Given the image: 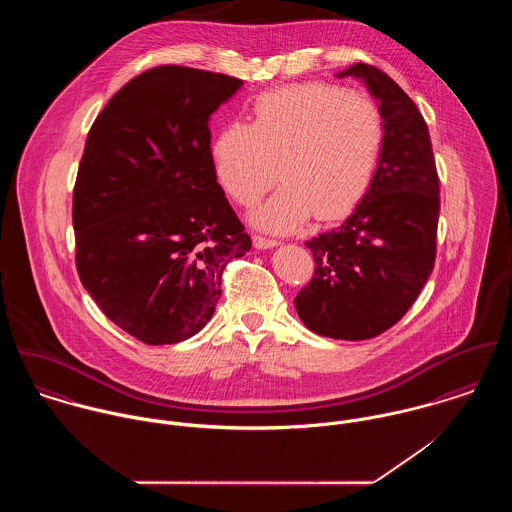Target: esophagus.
Listing matches in <instances>:
<instances>
[{
    "mask_svg": "<svg viewBox=\"0 0 512 512\" xmlns=\"http://www.w3.org/2000/svg\"><path fill=\"white\" fill-rule=\"evenodd\" d=\"M254 248H258V250H268V248H276L280 242L278 240H270V238H266V236H254Z\"/></svg>",
    "mask_w": 512,
    "mask_h": 512,
    "instance_id": "34e87169",
    "label": "esophagus"
}]
</instances>
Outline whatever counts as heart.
Listing matches in <instances>:
<instances>
[{"label": "heart", "mask_w": 512, "mask_h": 512, "mask_svg": "<svg viewBox=\"0 0 512 512\" xmlns=\"http://www.w3.org/2000/svg\"><path fill=\"white\" fill-rule=\"evenodd\" d=\"M384 138V120L372 100L305 82L260 94L250 124L232 120L220 128L211 159L220 185L242 207L254 205L278 175L284 185L252 213V222L292 232L313 213L339 219L363 201Z\"/></svg>", "instance_id": "obj_1"}]
</instances>
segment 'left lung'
Returning <instances> with one entry per match:
<instances>
[{
	"label": "left lung",
	"mask_w": 512,
	"mask_h": 512,
	"mask_svg": "<svg viewBox=\"0 0 512 512\" xmlns=\"http://www.w3.org/2000/svg\"><path fill=\"white\" fill-rule=\"evenodd\" d=\"M345 76L363 80L378 102L384 149L353 215L305 242L315 274L293 303L309 331L363 341L398 323L434 270L439 179L430 132L412 98L365 63L337 73Z\"/></svg>",
	"instance_id": "8db88e82"
}]
</instances>
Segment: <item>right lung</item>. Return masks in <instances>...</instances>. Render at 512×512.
<instances>
[{
    "mask_svg": "<svg viewBox=\"0 0 512 512\" xmlns=\"http://www.w3.org/2000/svg\"><path fill=\"white\" fill-rule=\"evenodd\" d=\"M244 82L163 65L94 120L73 195L76 270L120 329L146 345L199 333L220 278L252 242L217 183L211 114Z\"/></svg>",
    "mask_w": 512,
    "mask_h": 512,
    "instance_id": "1",
    "label": "right lung"
}]
</instances>
